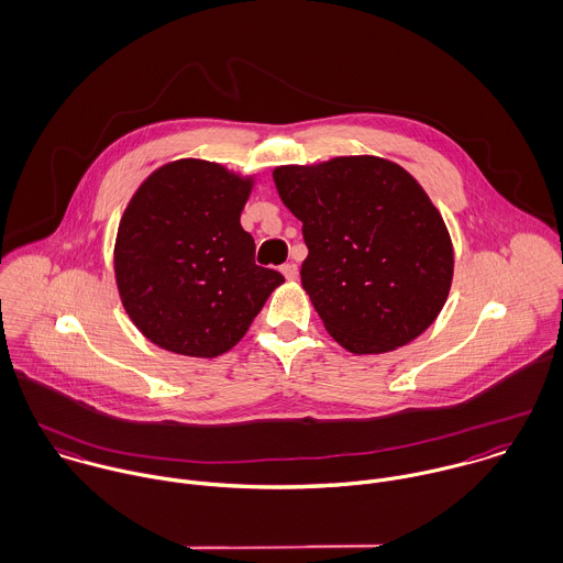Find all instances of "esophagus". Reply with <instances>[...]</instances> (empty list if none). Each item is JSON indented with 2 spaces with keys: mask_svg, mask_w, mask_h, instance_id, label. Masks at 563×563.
<instances>
[{
  "mask_svg": "<svg viewBox=\"0 0 563 563\" xmlns=\"http://www.w3.org/2000/svg\"><path fill=\"white\" fill-rule=\"evenodd\" d=\"M280 272H283V276H285L287 280H296V278H298V265H296V263H287V265H283V267H280Z\"/></svg>",
  "mask_w": 563,
  "mask_h": 563,
  "instance_id": "esophagus-1",
  "label": "esophagus"
}]
</instances>
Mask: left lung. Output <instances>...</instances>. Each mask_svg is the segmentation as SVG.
I'll return each instance as SVG.
<instances>
[{"mask_svg": "<svg viewBox=\"0 0 563 563\" xmlns=\"http://www.w3.org/2000/svg\"><path fill=\"white\" fill-rule=\"evenodd\" d=\"M272 178L302 222V287L341 347L391 352L438 320L452 285V241L405 167L361 154L280 165Z\"/></svg>", "mask_w": 563, "mask_h": 563, "instance_id": "1", "label": "left lung"}]
</instances>
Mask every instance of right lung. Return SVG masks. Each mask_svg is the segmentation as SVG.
<instances>
[{
    "label": "right lung",
    "mask_w": 563,
    "mask_h": 563,
    "mask_svg": "<svg viewBox=\"0 0 563 563\" xmlns=\"http://www.w3.org/2000/svg\"><path fill=\"white\" fill-rule=\"evenodd\" d=\"M254 183L220 163L178 158L130 198L114 236V280L128 318L154 345L216 358L285 283L254 263V239L241 228Z\"/></svg>",
    "instance_id": "add662e5"
}]
</instances>
